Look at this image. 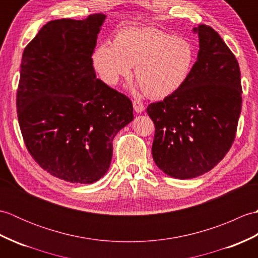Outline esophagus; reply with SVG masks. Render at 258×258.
Segmentation results:
<instances>
[{
	"instance_id": "34e87169",
	"label": "esophagus",
	"mask_w": 258,
	"mask_h": 258,
	"mask_svg": "<svg viewBox=\"0 0 258 258\" xmlns=\"http://www.w3.org/2000/svg\"><path fill=\"white\" fill-rule=\"evenodd\" d=\"M133 106H134V109H135V112L136 113H142L144 111V104L142 103L141 101H139V100H135V101H133Z\"/></svg>"
}]
</instances>
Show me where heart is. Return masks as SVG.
Segmentation results:
<instances>
[{"label": "heart", "mask_w": 258, "mask_h": 258, "mask_svg": "<svg viewBox=\"0 0 258 258\" xmlns=\"http://www.w3.org/2000/svg\"><path fill=\"white\" fill-rule=\"evenodd\" d=\"M195 61L193 45L155 27L119 31L112 44H102L93 55V65L104 83L114 86L128 78L135 65V78L147 95L163 98L187 81Z\"/></svg>", "instance_id": "1"}]
</instances>
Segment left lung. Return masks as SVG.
<instances>
[{
    "instance_id": "1",
    "label": "left lung",
    "mask_w": 258,
    "mask_h": 258,
    "mask_svg": "<svg viewBox=\"0 0 258 258\" xmlns=\"http://www.w3.org/2000/svg\"><path fill=\"white\" fill-rule=\"evenodd\" d=\"M200 51L187 81L147 106L155 125L152 154L169 176L188 179L211 171L232 147L242 111L236 57L211 26L200 24Z\"/></svg>"
}]
</instances>
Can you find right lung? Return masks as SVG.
I'll return each mask as SVG.
<instances>
[{
    "label": "right lung",
    "mask_w": 258,
    "mask_h": 258,
    "mask_svg": "<svg viewBox=\"0 0 258 258\" xmlns=\"http://www.w3.org/2000/svg\"><path fill=\"white\" fill-rule=\"evenodd\" d=\"M104 20L50 21L22 55L16 109L25 146L44 171L70 183L104 176L114 136L134 118L130 98L96 79L92 55Z\"/></svg>",
    "instance_id": "add662e5"
}]
</instances>
